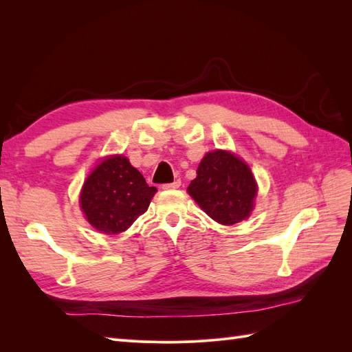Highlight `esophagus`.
I'll return each instance as SVG.
<instances>
[{
    "label": "esophagus",
    "mask_w": 352,
    "mask_h": 352,
    "mask_svg": "<svg viewBox=\"0 0 352 352\" xmlns=\"http://www.w3.org/2000/svg\"><path fill=\"white\" fill-rule=\"evenodd\" d=\"M180 184H182V182H180V180L177 179V180H175V182H172V184H164L162 188H163L164 190H167V189H176V188L180 186Z\"/></svg>",
    "instance_id": "esophagus-1"
}]
</instances>
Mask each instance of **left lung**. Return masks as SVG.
I'll use <instances>...</instances> for the list:
<instances>
[{"label": "left lung", "instance_id": "obj_1", "mask_svg": "<svg viewBox=\"0 0 352 352\" xmlns=\"http://www.w3.org/2000/svg\"><path fill=\"white\" fill-rule=\"evenodd\" d=\"M188 192L212 220L235 225L250 216L257 185L242 160L228 151H212L202 158Z\"/></svg>", "mask_w": 352, "mask_h": 352}]
</instances>
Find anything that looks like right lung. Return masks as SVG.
<instances>
[{
	"instance_id": "add662e5",
	"label": "right lung",
	"mask_w": 352,
	"mask_h": 352,
	"mask_svg": "<svg viewBox=\"0 0 352 352\" xmlns=\"http://www.w3.org/2000/svg\"><path fill=\"white\" fill-rule=\"evenodd\" d=\"M155 190L129 160L116 155L104 160L85 180L80 206L95 229L117 235L144 214Z\"/></svg>"
}]
</instances>
